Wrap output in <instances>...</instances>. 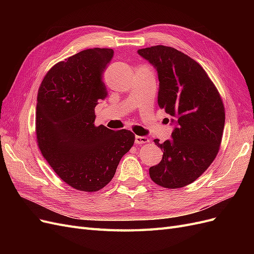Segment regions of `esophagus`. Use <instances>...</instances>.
<instances>
[{
  "label": "esophagus",
  "instance_id": "34e87169",
  "mask_svg": "<svg viewBox=\"0 0 254 254\" xmlns=\"http://www.w3.org/2000/svg\"><path fill=\"white\" fill-rule=\"evenodd\" d=\"M149 142V139L146 136H140V135H135V143L137 145H142V144H146Z\"/></svg>",
  "mask_w": 254,
  "mask_h": 254
}]
</instances>
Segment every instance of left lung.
Returning <instances> with one entry per match:
<instances>
[{
    "label": "left lung",
    "instance_id": "1",
    "mask_svg": "<svg viewBox=\"0 0 254 254\" xmlns=\"http://www.w3.org/2000/svg\"><path fill=\"white\" fill-rule=\"evenodd\" d=\"M137 53L157 68L159 107L176 123L173 140L162 144L155 140L163 157L149 168V176L162 188L187 187L207 170L219 151L224 103L203 67L184 53L164 45Z\"/></svg>",
    "mask_w": 254,
    "mask_h": 254
}]
</instances>
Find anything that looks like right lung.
Wrapping results in <instances>:
<instances>
[{
    "mask_svg": "<svg viewBox=\"0 0 254 254\" xmlns=\"http://www.w3.org/2000/svg\"><path fill=\"white\" fill-rule=\"evenodd\" d=\"M111 49H88L53 65L38 90L37 143L59 178L75 190L108 184L134 143L130 130L95 126V106L108 95L102 76Z\"/></svg>",
    "mask_w": 254,
    "mask_h": 254,
    "instance_id": "right-lung-1",
    "label": "right lung"
}]
</instances>
